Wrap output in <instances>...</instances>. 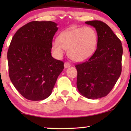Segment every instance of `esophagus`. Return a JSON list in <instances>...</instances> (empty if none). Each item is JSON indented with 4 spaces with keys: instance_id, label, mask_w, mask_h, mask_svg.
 <instances>
[{
    "instance_id": "esophagus-1",
    "label": "esophagus",
    "mask_w": 131,
    "mask_h": 131,
    "mask_svg": "<svg viewBox=\"0 0 131 131\" xmlns=\"http://www.w3.org/2000/svg\"><path fill=\"white\" fill-rule=\"evenodd\" d=\"M70 66H71V64H70V63H69V62H66L65 63H64V67H65V68L70 67Z\"/></svg>"
}]
</instances>
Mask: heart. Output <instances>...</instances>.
Instances as JSON below:
<instances>
[{"label":"heart","mask_w":131,"mask_h":131,"mask_svg":"<svg viewBox=\"0 0 131 131\" xmlns=\"http://www.w3.org/2000/svg\"><path fill=\"white\" fill-rule=\"evenodd\" d=\"M52 47L58 57L63 55V49L68 51L71 60L81 62L90 58L97 47V34L91 27L72 28L62 32Z\"/></svg>","instance_id":"obj_1"}]
</instances>
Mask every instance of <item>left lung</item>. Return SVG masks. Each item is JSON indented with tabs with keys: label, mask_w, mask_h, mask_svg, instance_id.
<instances>
[{
	"label": "left lung",
	"mask_w": 131,
	"mask_h": 131,
	"mask_svg": "<svg viewBox=\"0 0 131 131\" xmlns=\"http://www.w3.org/2000/svg\"><path fill=\"white\" fill-rule=\"evenodd\" d=\"M95 28L97 48L86 61L76 64L77 87L89 99L105 96L112 90L122 72L121 41L110 27L101 21H86Z\"/></svg>",
	"instance_id": "8db88e82"
}]
</instances>
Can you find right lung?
Listing matches in <instances>:
<instances>
[{"mask_svg": "<svg viewBox=\"0 0 131 131\" xmlns=\"http://www.w3.org/2000/svg\"><path fill=\"white\" fill-rule=\"evenodd\" d=\"M57 26L52 21H31L19 28L10 42L9 76L16 89L28 100L48 98L64 69V62L51 55Z\"/></svg>", "mask_w": 131, "mask_h": 131, "instance_id": "1", "label": "right lung"}]
</instances>
